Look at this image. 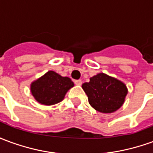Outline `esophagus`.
Instances as JSON below:
<instances>
[{
  "label": "esophagus",
  "instance_id": "esophagus-1",
  "mask_svg": "<svg viewBox=\"0 0 153 153\" xmlns=\"http://www.w3.org/2000/svg\"><path fill=\"white\" fill-rule=\"evenodd\" d=\"M74 83H75L76 85H81V84H82V80L81 79L74 80Z\"/></svg>",
  "mask_w": 153,
  "mask_h": 153
}]
</instances>
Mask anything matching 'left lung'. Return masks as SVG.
I'll list each match as a JSON object with an SVG mask.
<instances>
[{"label":"left lung","mask_w":153,"mask_h":153,"mask_svg":"<svg viewBox=\"0 0 153 153\" xmlns=\"http://www.w3.org/2000/svg\"><path fill=\"white\" fill-rule=\"evenodd\" d=\"M82 88L90 105L102 113H111L118 110L123 105L128 92L125 83L103 73L92 77Z\"/></svg>","instance_id":"obj_1"}]
</instances>
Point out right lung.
<instances>
[{
	"label": "right lung",
	"mask_w": 153,
	"mask_h": 153,
	"mask_svg": "<svg viewBox=\"0 0 153 153\" xmlns=\"http://www.w3.org/2000/svg\"><path fill=\"white\" fill-rule=\"evenodd\" d=\"M74 83L68 77H62L54 71H48L31 84V92L35 99L43 105L60 102Z\"/></svg>",
	"instance_id": "obj_1"
}]
</instances>
